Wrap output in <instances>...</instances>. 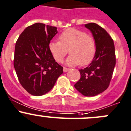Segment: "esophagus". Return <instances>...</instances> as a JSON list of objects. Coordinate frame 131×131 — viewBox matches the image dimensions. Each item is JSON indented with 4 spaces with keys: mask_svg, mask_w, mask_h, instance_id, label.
<instances>
[{
    "mask_svg": "<svg viewBox=\"0 0 131 131\" xmlns=\"http://www.w3.org/2000/svg\"><path fill=\"white\" fill-rule=\"evenodd\" d=\"M70 68H66V67H64V68H63V72H68V70H70Z\"/></svg>",
    "mask_w": 131,
    "mask_h": 131,
    "instance_id": "1",
    "label": "esophagus"
}]
</instances>
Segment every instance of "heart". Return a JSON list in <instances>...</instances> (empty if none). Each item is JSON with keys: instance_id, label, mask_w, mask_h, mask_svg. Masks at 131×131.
Wrapping results in <instances>:
<instances>
[{"instance_id": "heart-1", "label": "heart", "mask_w": 131, "mask_h": 131, "mask_svg": "<svg viewBox=\"0 0 131 131\" xmlns=\"http://www.w3.org/2000/svg\"><path fill=\"white\" fill-rule=\"evenodd\" d=\"M59 40L50 41L49 44V51L58 63L63 61L68 52L70 55L66 63L70 66L87 65L95 58L96 51L95 39L84 30L68 29L60 34Z\"/></svg>"}]
</instances>
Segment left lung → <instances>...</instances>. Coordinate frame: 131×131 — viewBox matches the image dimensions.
Instances as JSON below:
<instances>
[{"mask_svg": "<svg viewBox=\"0 0 131 131\" xmlns=\"http://www.w3.org/2000/svg\"><path fill=\"white\" fill-rule=\"evenodd\" d=\"M84 26L95 39L96 54L88 67L79 70L81 78L74 86L82 95L93 96L103 92L110 85L116 64L115 45L111 36L98 24L89 23Z\"/></svg>", "mask_w": 131, "mask_h": 131, "instance_id": "8db88e82", "label": "left lung"}]
</instances>
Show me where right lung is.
Returning a JSON list of instances; mask_svg holds the SVG:
<instances>
[{
    "label": "right lung",
    "instance_id": "1",
    "mask_svg": "<svg viewBox=\"0 0 131 131\" xmlns=\"http://www.w3.org/2000/svg\"><path fill=\"white\" fill-rule=\"evenodd\" d=\"M57 27L41 23L27 27L16 42L14 67L19 82L29 93L41 96L54 87L63 73L49 49Z\"/></svg>",
    "mask_w": 131,
    "mask_h": 131
}]
</instances>
